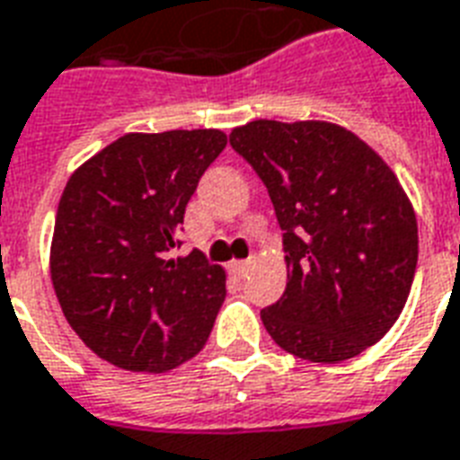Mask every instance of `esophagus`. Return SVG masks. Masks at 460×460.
Listing matches in <instances>:
<instances>
[{"label": "esophagus", "instance_id": "esophagus-1", "mask_svg": "<svg viewBox=\"0 0 460 460\" xmlns=\"http://www.w3.org/2000/svg\"><path fill=\"white\" fill-rule=\"evenodd\" d=\"M252 267H254V259H243V261H233V264H230V271H233L234 276H244Z\"/></svg>", "mask_w": 460, "mask_h": 460}]
</instances>
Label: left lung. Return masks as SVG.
<instances>
[{"label": "left lung", "mask_w": 460, "mask_h": 460, "mask_svg": "<svg viewBox=\"0 0 460 460\" xmlns=\"http://www.w3.org/2000/svg\"><path fill=\"white\" fill-rule=\"evenodd\" d=\"M230 145L264 181L288 283L261 310L271 340L317 364L357 357L395 324L417 269V217L393 169L327 120H252Z\"/></svg>", "instance_id": "left-lung-1"}]
</instances>
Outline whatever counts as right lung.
Instances as JSON below:
<instances>
[{
    "label": "right lung",
    "instance_id": "add662e5",
    "mask_svg": "<svg viewBox=\"0 0 460 460\" xmlns=\"http://www.w3.org/2000/svg\"><path fill=\"white\" fill-rule=\"evenodd\" d=\"M223 130L128 133L65 186L50 279L67 323L103 361L164 374L196 357L226 300V271L181 247L199 179L226 150Z\"/></svg>",
    "mask_w": 460,
    "mask_h": 460
}]
</instances>
